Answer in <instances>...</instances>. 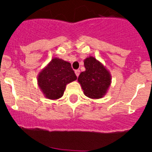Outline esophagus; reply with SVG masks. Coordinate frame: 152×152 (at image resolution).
Instances as JSON below:
<instances>
[{
  "mask_svg": "<svg viewBox=\"0 0 152 152\" xmlns=\"http://www.w3.org/2000/svg\"><path fill=\"white\" fill-rule=\"evenodd\" d=\"M75 74L77 75V77H78L79 75H80V70L77 69V70H75Z\"/></svg>",
  "mask_w": 152,
  "mask_h": 152,
  "instance_id": "obj_1",
  "label": "esophagus"
}]
</instances>
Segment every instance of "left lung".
Listing matches in <instances>:
<instances>
[{
    "instance_id": "8db88e82",
    "label": "left lung",
    "mask_w": 152,
    "mask_h": 152,
    "mask_svg": "<svg viewBox=\"0 0 152 152\" xmlns=\"http://www.w3.org/2000/svg\"><path fill=\"white\" fill-rule=\"evenodd\" d=\"M84 67L86 71L81 72L77 79L84 94L94 99L101 98L110 85V75L94 57L87 58L84 60Z\"/></svg>"
}]
</instances>
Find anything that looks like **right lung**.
Wrapping results in <instances>:
<instances>
[{
    "label": "right lung",
    "mask_w": 152,
    "mask_h": 152,
    "mask_svg": "<svg viewBox=\"0 0 152 152\" xmlns=\"http://www.w3.org/2000/svg\"><path fill=\"white\" fill-rule=\"evenodd\" d=\"M76 79L71 64L55 58L39 73L38 84L45 97L56 100L62 96L66 84Z\"/></svg>",
    "instance_id": "obj_1"
}]
</instances>
